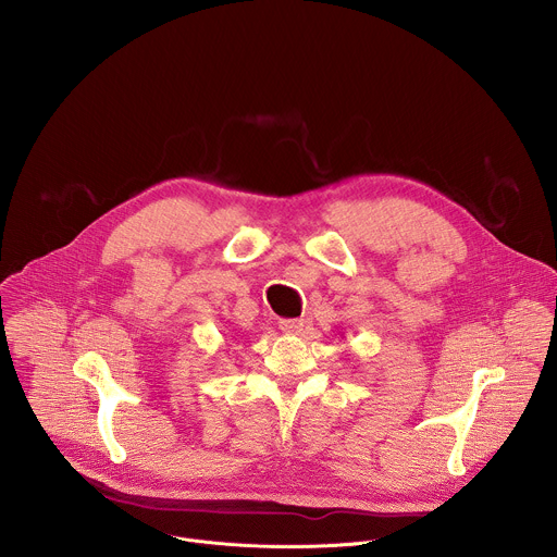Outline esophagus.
<instances>
[{
	"mask_svg": "<svg viewBox=\"0 0 557 557\" xmlns=\"http://www.w3.org/2000/svg\"><path fill=\"white\" fill-rule=\"evenodd\" d=\"M280 331L286 335H299L304 331V320H280Z\"/></svg>",
	"mask_w": 557,
	"mask_h": 557,
	"instance_id": "34e87169",
	"label": "esophagus"
}]
</instances>
